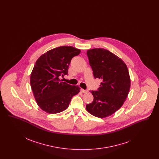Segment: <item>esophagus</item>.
<instances>
[{
	"label": "esophagus",
	"mask_w": 159,
	"mask_h": 159,
	"mask_svg": "<svg viewBox=\"0 0 159 159\" xmlns=\"http://www.w3.org/2000/svg\"><path fill=\"white\" fill-rule=\"evenodd\" d=\"M80 91H81V92L82 93H86V92H88V91L87 90H84V89H80Z\"/></svg>",
	"instance_id": "esophagus-1"
}]
</instances>
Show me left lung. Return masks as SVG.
Wrapping results in <instances>:
<instances>
[{"instance_id": "obj_1", "label": "left lung", "mask_w": 159, "mask_h": 159, "mask_svg": "<svg viewBox=\"0 0 159 159\" xmlns=\"http://www.w3.org/2000/svg\"><path fill=\"white\" fill-rule=\"evenodd\" d=\"M87 55L94 78L101 80L98 91H90L93 101L86 108L99 118L111 116L125 101L130 86L126 64L117 55L102 48L88 50Z\"/></svg>"}]
</instances>
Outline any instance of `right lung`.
Here are the masks:
<instances>
[{
  "label": "right lung",
  "instance_id": "right-lung-1",
  "mask_svg": "<svg viewBox=\"0 0 159 159\" xmlns=\"http://www.w3.org/2000/svg\"><path fill=\"white\" fill-rule=\"evenodd\" d=\"M80 53L79 49L62 46L48 51L36 61L31 73V87L38 106L46 113H58L66 110L72 97L80 92L79 86L60 79L68 75L71 59Z\"/></svg>",
  "mask_w": 159,
  "mask_h": 159
}]
</instances>
